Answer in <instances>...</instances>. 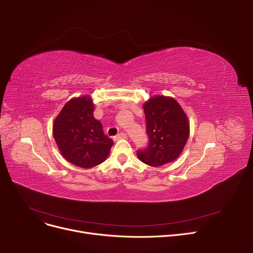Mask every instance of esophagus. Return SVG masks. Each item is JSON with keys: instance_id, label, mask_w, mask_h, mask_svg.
Instances as JSON below:
<instances>
[{"instance_id": "obj_1", "label": "esophagus", "mask_w": 253, "mask_h": 253, "mask_svg": "<svg viewBox=\"0 0 253 253\" xmlns=\"http://www.w3.org/2000/svg\"><path fill=\"white\" fill-rule=\"evenodd\" d=\"M127 138V134L124 133V132H121V133H119L115 136V140H119V139H124Z\"/></svg>"}]
</instances>
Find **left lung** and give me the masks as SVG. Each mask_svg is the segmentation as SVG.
Returning <instances> with one entry per match:
<instances>
[{
	"mask_svg": "<svg viewBox=\"0 0 253 253\" xmlns=\"http://www.w3.org/2000/svg\"><path fill=\"white\" fill-rule=\"evenodd\" d=\"M143 111L149 144L137 151L138 159L153 167L174 161L189 138L187 115L175 99L166 96L152 97L143 104Z\"/></svg>",
	"mask_w": 253,
	"mask_h": 253,
	"instance_id": "left-lung-1",
	"label": "left lung"
}]
</instances>
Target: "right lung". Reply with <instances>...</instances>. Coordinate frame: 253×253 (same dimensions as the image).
I'll list each match as a JSON object with an SVG mask.
<instances>
[{
	"label": "right lung",
	"mask_w": 253,
	"mask_h": 253,
	"mask_svg": "<svg viewBox=\"0 0 253 253\" xmlns=\"http://www.w3.org/2000/svg\"><path fill=\"white\" fill-rule=\"evenodd\" d=\"M91 97L71 99L53 124V136L62 156L70 163L91 168L109 156L114 141L104 135L101 123L93 117Z\"/></svg>",
	"instance_id": "obj_1"
}]
</instances>
